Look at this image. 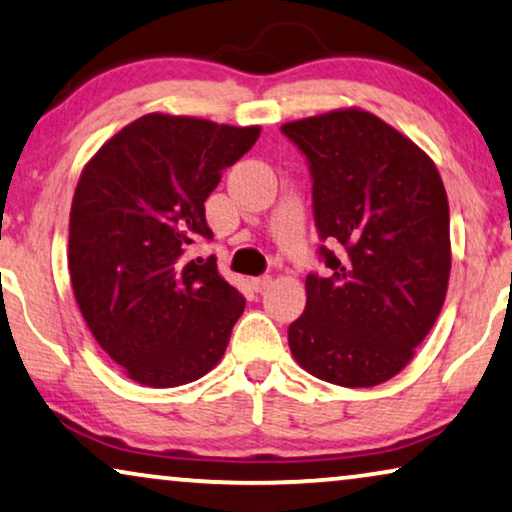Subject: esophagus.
<instances>
[{
    "instance_id": "34e87169",
    "label": "esophagus",
    "mask_w": 512,
    "mask_h": 512,
    "mask_svg": "<svg viewBox=\"0 0 512 512\" xmlns=\"http://www.w3.org/2000/svg\"><path fill=\"white\" fill-rule=\"evenodd\" d=\"M251 286H254L256 293H263L265 289H270L272 286V277H254L251 279Z\"/></svg>"
}]
</instances>
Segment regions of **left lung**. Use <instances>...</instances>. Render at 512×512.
Returning a JSON list of instances; mask_svg holds the SVG:
<instances>
[{
    "label": "left lung",
    "mask_w": 512,
    "mask_h": 512,
    "mask_svg": "<svg viewBox=\"0 0 512 512\" xmlns=\"http://www.w3.org/2000/svg\"><path fill=\"white\" fill-rule=\"evenodd\" d=\"M282 132L312 170L314 221L331 275H307L289 326L293 359L338 387L401 373L436 324L450 282V205L438 167L366 109L300 118Z\"/></svg>",
    "instance_id": "8db88e82"
}]
</instances>
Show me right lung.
<instances>
[{"mask_svg": "<svg viewBox=\"0 0 512 512\" xmlns=\"http://www.w3.org/2000/svg\"><path fill=\"white\" fill-rule=\"evenodd\" d=\"M261 128L146 114L83 167L69 212V277L86 324L137 384L200 380L226 352L244 298L188 244L212 237L205 200Z\"/></svg>", "mask_w": 512, "mask_h": 512, "instance_id": "1", "label": "right lung"}]
</instances>
